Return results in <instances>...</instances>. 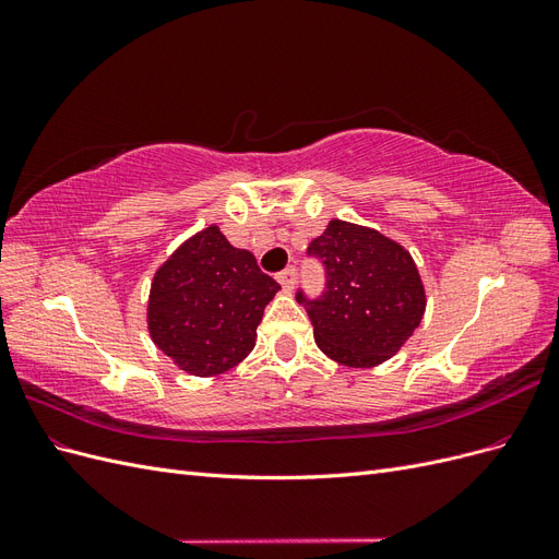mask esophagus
Segmentation results:
<instances>
[{"mask_svg": "<svg viewBox=\"0 0 559 559\" xmlns=\"http://www.w3.org/2000/svg\"><path fill=\"white\" fill-rule=\"evenodd\" d=\"M296 267H286V270H282V273L277 275V282L282 284V289L284 292H294V286H296Z\"/></svg>", "mask_w": 559, "mask_h": 559, "instance_id": "obj_1", "label": "esophagus"}]
</instances>
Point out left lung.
I'll list each match as a JSON object with an SVG mask.
<instances>
[{
    "label": "left lung",
    "mask_w": 559,
    "mask_h": 559,
    "mask_svg": "<svg viewBox=\"0 0 559 559\" xmlns=\"http://www.w3.org/2000/svg\"><path fill=\"white\" fill-rule=\"evenodd\" d=\"M324 265L326 292L302 302L314 326V343L349 368L378 366L408 341L427 308L417 265L382 233L333 218L308 247Z\"/></svg>",
    "instance_id": "8db88e82"
}]
</instances>
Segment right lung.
<instances>
[{
  "label": "right lung",
  "mask_w": 559,
  "mask_h": 559,
  "mask_svg": "<svg viewBox=\"0 0 559 559\" xmlns=\"http://www.w3.org/2000/svg\"><path fill=\"white\" fill-rule=\"evenodd\" d=\"M277 289L251 251L210 226L156 270L146 308L151 341L186 373H226L257 345V326Z\"/></svg>",
  "instance_id": "1"
}]
</instances>
